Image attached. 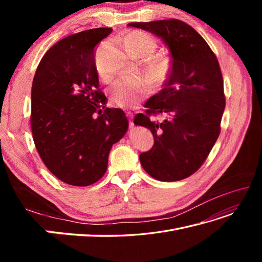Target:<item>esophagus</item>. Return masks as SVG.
Instances as JSON below:
<instances>
[{
    "mask_svg": "<svg viewBox=\"0 0 262 262\" xmlns=\"http://www.w3.org/2000/svg\"><path fill=\"white\" fill-rule=\"evenodd\" d=\"M126 117H128V119H129V123H130V126L131 128H133V114H131V113H126Z\"/></svg>",
    "mask_w": 262,
    "mask_h": 262,
    "instance_id": "1",
    "label": "esophagus"
}]
</instances>
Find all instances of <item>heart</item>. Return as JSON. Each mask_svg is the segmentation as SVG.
Segmentation results:
<instances>
[{
  "label": "heart",
  "instance_id": "heart-1",
  "mask_svg": "<svg viewBox=\"0 0 262 262\" xmlns=\"http://www.w3.org/2000/svg\"><path fill=\"white\" fill-rule=\"evenodd\" d=\"M123 46L131 55L139 58H150L157 50L155 38L144 33L134 30L123 38ZM98 75L102 80H109L112 74L106 72L97 62ZM170 72V61L165 57H156L148 64V73L154 80L162 84L166 81ZM152 91V84L147 77L133 76L117 81L110 89V98L118 107L123 109L133 108Z\"/></svg>",
  "mask_w": 262,
  "mask_h": 262
}]
</instances>
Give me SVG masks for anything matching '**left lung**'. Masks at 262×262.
I'll list each match as a JSON object with an SVG mask.
<instances>
[{
	"instance_id": "1",
	"label": "left lung",
	"mask_w": 262,
	"mask_h": 262,
	"mask_svg": "<svg viewBox=\"0 0 262 262\" xmlns=\"http://www.w3.org/2000/svg\"><path fill=\"white\" fill-rule=\"evenodd\" d=\"M128 26L161 38L171 55L165 87L146 101V114L134 118L154 138L153 147L140 155L141 165L160 181L185 179L200 168L220 136L225 96L219 61L201 35L179 19ZM153 113L170 118L158 124L149 119Z\"/></svg>"
}]
</instances>
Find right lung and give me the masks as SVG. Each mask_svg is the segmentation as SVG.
Wrapping results in <instances>:
<instances>
[{
    "label": "right lung",
    "mask_w": 262,
    "mask_h": 262,
    "mask_svg": "<svg viewBox=\"0 0 262 262\" xmlns=\"http://www.w3.org/2000/svg\"><path fill=\"white\" fill-rule=\"evenodd\" d=\"M112 28L68 36L46 52L31 87V131L42 162L66 184L85 187L107 170L113 145L128 131L123 110L105 107L96 46Z\"/></svg>",
    "instance_id": "right-lung-1"
}]
</instances>
